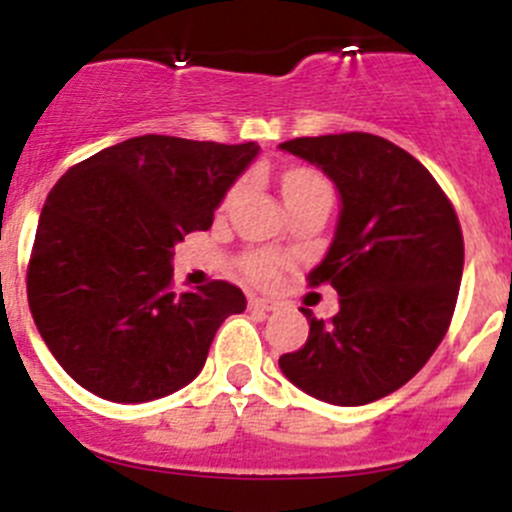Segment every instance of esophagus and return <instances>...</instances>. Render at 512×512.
<instances>
[{"mask_svg": "<svg viewBox=\"0 0 512 512\" xmlns=\"http://www.w3.org/2000/svg\"><path fill=\"white\" fill-rule=\"evenodd\" d=\"M248 306L256 311H276L279 309V301L276 299H261V296H251L248 299Z\"/></svg>", "mask_w": 512, "mask_h": 512, "instance_id": "obj_1", "label": "esophagus"}]
</instances>
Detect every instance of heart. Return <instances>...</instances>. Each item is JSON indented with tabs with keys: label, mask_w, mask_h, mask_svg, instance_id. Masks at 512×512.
<instances>
[{
	"label": "heart",
	"mask_w": 512,
	"mask_h": 512,
	"mask_svg": "<svg viewBox=\"0 0 512 512\" xmlns=\"http://www.w3.org/2000/svg\"><path fill=\"white\" fill-rule=\"evenodd\" d=\"M238 188H241V183L233 188V193H236ZM281 188H284L286 201L309 191H329L326 180L321 178L319 173L306 168L289 170V173L284 175V180H281ZM241 269L246 271L248 279L256 281V284H274L276 276H279V259L269 251H248L241 259Z\"/></svg>",
	"instance_id": "heart-1"
}]
</instances>
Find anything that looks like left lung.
<instances>
[{"mask_svg":"<svg viewBox=\"0 0 512 512\" xmlns=\"http://www.w3.org/2000/svg\"><path fill=\"white\" fill-rule=\"evenodd\" d=\"M319 165L342 196L337 236L309 286L329 284L339 314L309 319V339L279 359L289 382L329 405L387 397L427 364L450 329L465 243L430 170L379 135L339 133L279 145Z\"/></svg>","mask_w":512,"mask_h":512,"instance_id":"8db88e82","label":"left lung"}]
</instances>
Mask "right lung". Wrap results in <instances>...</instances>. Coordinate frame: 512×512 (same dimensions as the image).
Returning <instances> with one entry per match:
<instances>
[{
	"label": "right lung",
	"mask_w": 512,
	"mask_h": 512,
	"mask_svg": "<svg viewBox=\"0 0 512 512\" xmlns=\"http://www.w3.org/2000/svg\"><path fill=\"white\" fill-rule=\"evenodd\" d=\"M259 153L140 135L72 165L52 188L27 264L42 339L80 387L148 402L203 369L218 326L246 309L228 281L175 291V243L206 231L233 180Z\"/></svg>",
	"instance_id": "add662e5"
}]
</instances>
